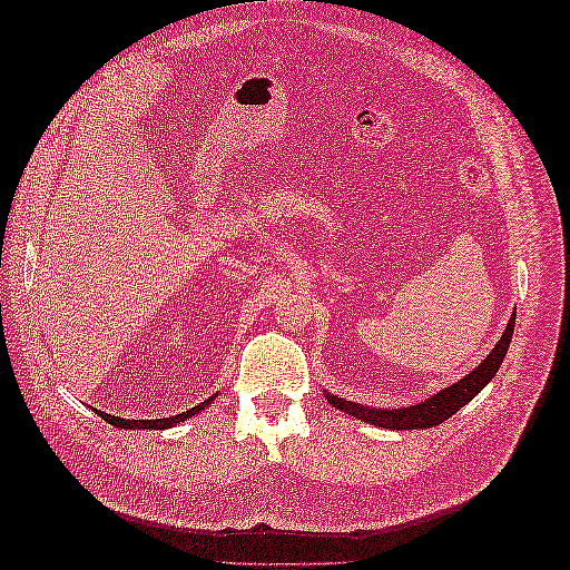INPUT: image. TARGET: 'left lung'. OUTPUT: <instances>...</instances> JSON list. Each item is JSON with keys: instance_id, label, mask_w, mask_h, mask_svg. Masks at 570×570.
Here are the masks:
<instances>
[{"instance_id": "1", "label": "left lung", "mask_w": 570, "mask_h": 570, "mask_svg": "<svg viewBox=\"0 0 570 570\" xmlns=\"http://www.w3.org/2000/svg\"><path fill=\"white\" fill-rule=\"evenodd\" d=\"M513 325H515V314L511 316L504 335L494 344V350L482 358V364L478 368H473L469 375H463L459 383L440 390L438 394H433L430 400L421 404H411L402 409H371L364 404L340 400L335 394H327V402H331L335 409L350 413V416H356L371 425L387 428V430H421V428L440 425L446 419H452L461 406L469 404L473 396L492 381L507 356L511 335H513Z\"/></svg>"}]
</instances>
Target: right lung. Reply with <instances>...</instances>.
<instances>
[{"mask_svg":"<svg viewBox=\"0 0 570 570\" xmlns=\"http://www.w3.org/2000/svg\"><path fill=\"white\" fill-rule=\"evenodd\" d=\"M209 402H214V396H209V400L202 402V404H197V406H193V409H187V411L178 413V416L154 419V421H130V419H118V416H111V413H105V411H99V416L105 419L107 423H111V425L120 428V430H135V428H140V430H142V428H149V430H164V428H174V425H178V423L187 421L189 416H195V413H199L204 406H209Z\"/></svg>","mask_w":570,"mask_h":570,"instance_id":"add662e5","label":"right lung"}]
</instances>
